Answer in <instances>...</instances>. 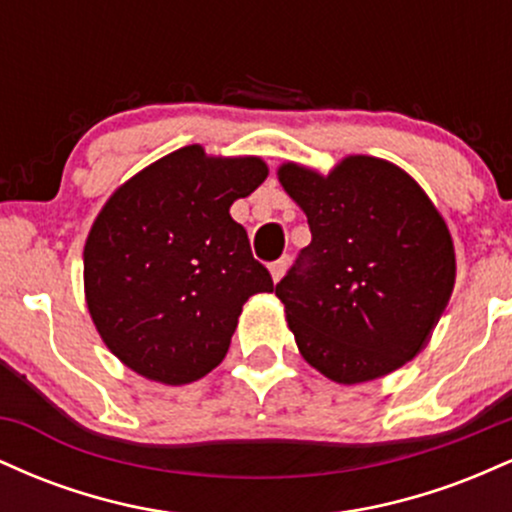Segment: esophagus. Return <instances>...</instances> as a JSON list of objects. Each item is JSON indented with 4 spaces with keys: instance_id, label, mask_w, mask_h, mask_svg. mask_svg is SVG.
<instances>
[{
    "instance_id": "esophagus-1",
    "label": "esophagus",
    "mask_w": 512,
    "mask_h": 512,
    "mask_svg": "<svg viewBox=\"0 0 512 512\" xmlns=\"http://www.w3.org/2000/svg\"><path fill=\"white\" fill-rule=\"evenodd\" d=\"M286 267H289V255L279 257V260H274L272 264H269V272H272V279H274V281H279L281 276H284Z\"/></svg>"
}]
</instances>
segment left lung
Returning a JSON list of instances; mask_svg holds the SVG:
<instances>
[{"mask_svg": "<svg viewBox=\"0 0 512 512\" xmlns=\"http://www.w3.org/2000/svg\"><path fill=\"white\" fill-rule=\"evenodd\" d=\"M279 180L313 233L276 284L305 361L344 385L404 366L455 284V250L431 199L370 156L346 158L327 178L286 163Z\"/></svg>", "mask_w": 512, "mask_h": 512, "instance_id": "1", "label": "left lung"}]
</instances>
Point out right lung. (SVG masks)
I'll return each mask as SVG.
<instances>
[{
    "mask_svg": "<svg viewBox=\"0 0 512 512\" xmlns=\"http://www.w3.org/2000/svg\"><path fill=\"white\" fill-rule=\"evenodd\" d=\"M264 178L260 158L185 146L110 197L88 233L84 284L93 322L125 366L166 385L219 366L243 303L274 289L228 214Z\"/></svg>",
    "mask_w": 512,
    "mask_h": 512,
    "instance_id": "right-lung-1",
    "label": "right lung"
}]
</instances>
